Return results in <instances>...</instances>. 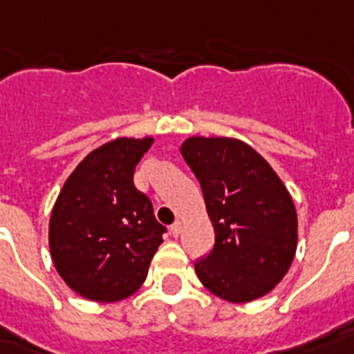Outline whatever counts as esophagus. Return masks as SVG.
Instances as JSON below:
<instances>
[{"label":"esophagus","instance_id":"34e87169","mask_svg":"<svg viewBox=\"0 0 354 354\" xmlns=\"http://www.w3.org/2000/svg\"><path fill=\"white\" fill-rule=\"evenodd\" d=\"M169 231H171V234H174V236H179L180 231H183V223H180V221H175L174 225L169 227Z\"/></svg>","mask_w":354,"mask_h":354}]
</instances>
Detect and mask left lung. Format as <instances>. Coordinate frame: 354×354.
Returning a JSON list of instances; mask_svg holds the SVG:
<instances>
[{
    "instance_id": "left-lung-1",
    "label": "left lung",
    "mask_w": 354,
    "mask_h": 354,
    "mask_svg": "<svg viewBox=\"0 0 354 354\" xmlns=\"http://www.w3.org/2000/svg\"><path fill=\"white\" fill-rule=\"evenodd\" d=\"M180 155L199 180L214 227L212 251L196 262L199 281L231 303L275 288L297 248V214L286 186L242 140L192 136Z\"/></svg>"
}]
</instances>
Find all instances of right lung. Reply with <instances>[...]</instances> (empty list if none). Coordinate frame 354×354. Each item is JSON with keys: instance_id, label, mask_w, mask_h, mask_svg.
<instances>
[{"instance_id": "add662e5", "label": "right lung", "mask_w": 354, "mask_h": 354, "mask_svg": "<svg viewBox=\"0 0 354 354\" xmlns=\"http://www.w3.org/2000/svg\"><path fill=\"white\" fill-rule=\"evenodd\" d=\"M153 138H116L88 153L62 186L49 220L51 259L90 301L114 303L146 281L166 227L136 190V164Z\"/></svg>"}]
</instances>
